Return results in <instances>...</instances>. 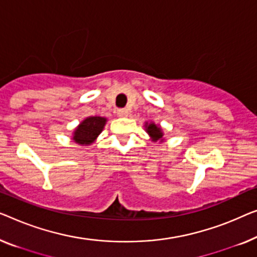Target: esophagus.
Segmentation results:
<instances>
[{"label":"esophagus","mask_w":257,"mask_h":257,"mask_svg":"<svg viewBox=\"0 0 257 257\" xmlns=\"http://www.w3.org/2000/svg\"><path fill=\"white\" fill-rule=\"evenodd\" d=\"M128 114V111L126 109H119L117 110V116L118 117H126Z\"/></svg>","instance_id":"obj_1"}]
</instances>
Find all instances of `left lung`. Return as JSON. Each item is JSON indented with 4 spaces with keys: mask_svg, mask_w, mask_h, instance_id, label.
Wrapping results in <instances>:
<instances>
[{
    "mask_svg": "<svg viewBox=\"0 0 257 257\" xmlns=\"http://www.w3.org/2000/svg\"><path fill=\"white\" fill-rule=\"evenodd\" d=\"M145 127H146V132L150 135V137L152 138L153 141H158V140H163V132L162 128L158 126L154 122H146L145 124Z\"/></svg>",
    "mask_w": 257,
    "mask_h": 257,
    "instance_id": "obj_1",
    "label": "left lung"
}]
</instances>
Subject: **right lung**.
Masks as SVG:
<instances>
[{
	"label": "right lung",
	"mask_w": 257,
	"mask_h": 257,
	"mask_svg": "<svg viewBox=\"0 0 257 257\" xmlns=\"http://www.w3.org/2000/svg\"><path fill=\"white\" fill-rule=\"evenodd\" d=\"M105 122L106 118L104 117L95 116L85 118L73 132V140L82 146L91 145L103 131Z\"/></svg>",
	"instance_id": "1"
}]
</instances>
